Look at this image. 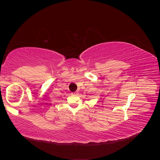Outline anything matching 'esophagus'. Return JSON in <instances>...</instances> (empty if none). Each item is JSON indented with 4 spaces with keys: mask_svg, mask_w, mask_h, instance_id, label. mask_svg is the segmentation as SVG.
<instances>
[{
    "mask_svg": "<svg viewBox=\"0 0 160 160\" xmlns=\"http://www.w3.org/2000/svg\"><path fill=\"white\" fill-rule=\"evenodd\" d=\"M72 95H78V91H75V92H73V93H72Z\"/></svg>",
    "mask_w": 160,
    "mask_h": 160,
    "instance_id": "obj_1",
    "label": "esophagus"
}]
</instances>
